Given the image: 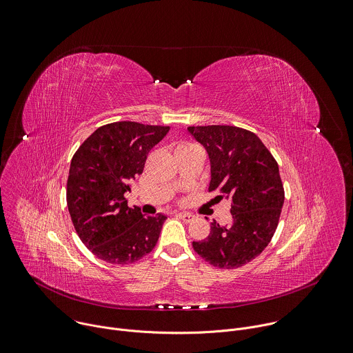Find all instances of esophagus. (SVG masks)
I'll list each match as a JSON object with an SVG mask.
<instances>
[{
  "instance_id": "obj_1",
  "label": "esophagus",
  "mask_w": 353,
  "mask_h": 353,
  "mask_svg": "<svg viewBox=\"0 0 353 353\" xmlns=\"http://www.w3.org/2000/svg\"><path fill=\"white\" fill-rule=\"evenodd\" d=\"M178 216L181 218V219H183L185 222H190V221H193L196 216L193 215V214H190V212H178Z\"/></svg>"
}]
</instances>
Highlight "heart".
<instances>
[{
	"label": "heart",
	"instance_id": "1",
	"mask_svg": "<svg viewBox=\"0 0 353 353\" xmlns=\"http://www.w3.org/2000/svg\"><path fill=\"white\" fill-rule=\"evenodd\" d=\"M189 146H193V145H189V143H182L179 148H189ZM179 148H178V149H179Z\"/></svg>",
	"mask_w": 353,
	"mask_h": 353
}]
</instances>
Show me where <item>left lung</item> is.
Instances as JSON below:
<instances>
[{
    "label": "left lung",
    "mask_w": 353,
    "mask_h": 353,
    "mask_svg": "<svg viewBox=\"0 0 353 353\" xmlns=\"http://www.w3.org/2000/svg\"><path fill=\"white\" fill-rule=\"evenodd\" d=\"M210 159L208 190L230 201L232 222L211 223L207 239L193 241L194 251L222 269L245 265L272 240L284 203L279 165L261 139L232 125L188 127Z\"/></svg>",
    "instance_id": "8db88e82"
}]
</instances>
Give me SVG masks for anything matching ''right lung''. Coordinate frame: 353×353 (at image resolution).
<instances>
[{
    "instance_id": "1",
    "label": "right lung",
    "mask_w": 353,
    "mask_h": 353,
    "mask_svg": "<svg viewBox=\"0 0 353 353\" xmlns=\"http://www.w3.org/2000/svg\"><path fill=\"white\" fill-rule=\"evenodd\" d=\"M168 131L170 127L135 121L106 124L73 156L68 208L79 237L99 259L127 265L154 248L167 216H145L141 208H130L124 193Z\"/></svg>"
}]
</instances>
